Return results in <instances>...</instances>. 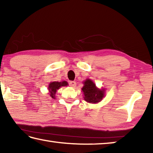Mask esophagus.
I'll return each instance as SVG.
<instances>
[{
    "label": "esophagus",
    "instance_id": "34e87169",
    "mask_svg": "<svg viewBox=\"0 0 153 153\" xmlns=\"http://www.w3.org/2000/svg\"><path fill=\"white\" fill-rule=\"evenodd\" d=\"M69 86L71 87H76V82L74 81H71L69 82Z\"/></svg>",
    "mask_w": 153,
    "mask_h": 153
}]
</instances>
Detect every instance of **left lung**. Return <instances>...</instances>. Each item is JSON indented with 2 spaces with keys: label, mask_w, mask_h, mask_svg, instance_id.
Wrapping results in <instances>:
<instances>
[{
  "label": "left lung",
  "mask_w": 153,
  "mask_h": 153,
  "mask_svg": "<svg viewBox=\"0 0 153 153\" xmlns=\"http://www.w3.org/2000/svg\"><path fill=\"white\" fill-rule=\"evenodd\" d=\"M84 86L82 88L84 98L89 103H97L105 97V90L98 89L91 79H87L84 82Z\"/></svg>",
  "instance_id": "8db88e82"
}]
</instances>
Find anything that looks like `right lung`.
Returning a JSON list of instances; mask_svg holds the SVG:
<instances>
[{
	"label": "right lung",
	"instance_id": "right-lung-1",
	"mask_svg": "<svg viewBox=\"0 0 153 153\" xmlns=\"http://www.w3.org/2000/svg\"><path fill=\"white\" fill-rule=\"evenodd\" d=\"M68 85V83L66 81H63L61 82H51L48 85V91L49 95L53 98H55V96L56 92V90H59L61 86H66Z\"/></svg>",
	"mask_w": 153,
	"mask_h": 153
}]
</instances>
